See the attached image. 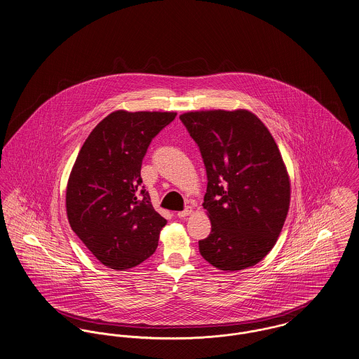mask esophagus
Returning a JSON list of instances; mask_svg holds the SVG:
<instances>
[{
	"label": "esophagus",
	"mask_w": 359,
	"mask_h": 359,
	"mask_svg": "<svg viewBox=\"0 0 359 359\" xmlns=\"http://www.w3.org/2000/svg\"><path fill=\"white\" fill-rule=\"evenodd\" d=\"M191 207H188V208H185L184 211H178V212H177V216H178V217H187V216L191 215Z\"/></svg>",
	"instance_id": "1"
}]
</instances>
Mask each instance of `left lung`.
<instances>
[{"label": "left lung", "mask_w": 359, "mask_h": 359, "mask_svg": "<svg viewBox=\"0 0 359 359\" xmlns=\"http://www.w3.org/2000/svg\"><path fill=\"white\" fill-rule=\"evenodd\" d=\"M205 171L204 208L211 234L200 255L222 271L262 262L276 243L290 205V180L279 148L248 110L191 111L180 116Z\"/></svg>", "instance_id": "1"}]
</instances>
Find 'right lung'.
Segmentation results:
<instances>
[{
    "mask_svg": "<svg viewBox=\"0 0 359 359\" xmlns=\"http://www.w3.org/2000/svg\"><path fill=\"white\" fill-rule=\"evenodd\" d=\"M177 113L118 110L100 121L83 144L67 188V214L76 236L113 269L136 266L158 248L159 215L142 187L143 158Z\"/></svg>",
    "mask_w": 359,
    "mask_h": 359,
    "instance_id": "obj_1",
    "label": "right lung"
}]
</instances>
